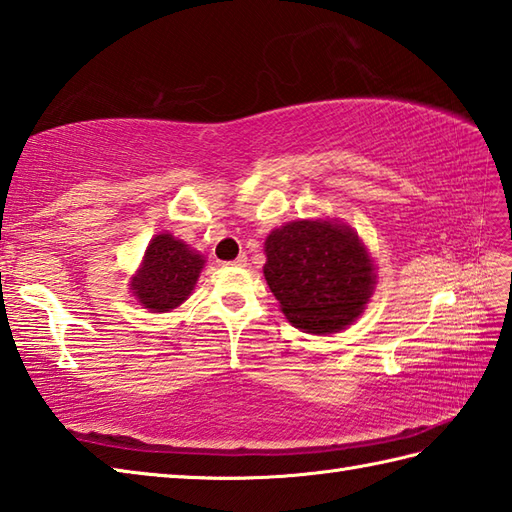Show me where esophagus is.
Masks as SVG:
<instances>
[{"mask_svg":"<svg viewBox=\"0 0 512 512\" xmlns=\"http://www.w3.org/2000/svg\"><path fill=\"white\" fill-rule=\"evenodd\" d=\"M224 266H246V255H239L233 262H226Z\"/></svg>","mask_w":512,"mask_h":512,"instance_id":"1","label":"esophagus"}]
</instances>
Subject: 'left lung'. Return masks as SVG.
Returning <instances> with one entry per match:
<instances>
[{"label":"left lung","instance_id":"8db88e82","mask_svg":"<svg viewBox=\"0 0 512 512\" xmlns=\"http://www.w3.org/2000/svg\"><path fill=\"white\" fill-rule=\"evenodd\" d=\"M264 277L295 328L332 334L358 319L376 284L361 239L336 220H299L275 228L264 244Z\"/></svg>","mask_w":512,"mask_h":512}]
</instances>
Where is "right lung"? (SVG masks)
<instances>
[{"label": "right lung", "mask_w": 512, "mask_h": 512, "mask_svg": "<svg viewBox=\"0 0 512 512\" xmlns=\"http://www.w3.org/2000/svg\"><path fill=\"white\" fill-rule=\"evenodd\" d=\"M206 259L171 233L151 239L143 264L132 277L129 290L143 308L151 312H169L187 301L198 284Z\"/></svg>", "instance_id": "obj_1"}]
</instances>
